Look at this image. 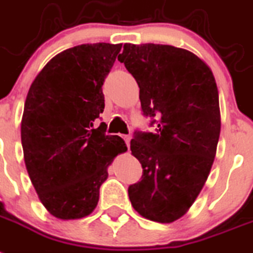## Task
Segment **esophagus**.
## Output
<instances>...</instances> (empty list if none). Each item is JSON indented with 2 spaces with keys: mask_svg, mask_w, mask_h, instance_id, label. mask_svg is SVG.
Instances as JSON below:
<instances>
[{
  "mask_svg": "<svg viewBox=\"0 0 253 253\" xmlns=\"http://www.w3.org/2000/svg\"><path fill=\"white\" fill-rule=\"evenodd\" d=\"M123 139H124V141H125L126 146H129V143H130V135L124 134V135H123Z\"/></svg>",
  "mask_w": 253,
  "mask_h": 253,
  "instance_id": "esophagus-1",
  "label": "esophagus"
}]
</instances>
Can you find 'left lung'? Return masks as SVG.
<instances>
[{
	"instance_id": "1",
	"label": "left lung",
	"mask_w": 253,
	"mask_h": 253,
	"mask_svg": "<svg viewBox=\"0 0 253 253\" xmlns=\"http://www.w3.org/2000/svg\"><path fill=\"white\" fill-rule=\"evenodd\" d=\"M118 59L139 86L143 115L154 131H134L131 154L141 181L128 189L147 220L169 224L186 213L203 189L216 155L221 120L212 71L189 50L125 43Z\"/></svg>"
}]
</instances>
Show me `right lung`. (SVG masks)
<instances>
[{"instance_id": "add662e5", "label": "right lung", "mask_w": 253, "mask_h": 253, "mask_svg": "<svg viewBox=\"0 0 253 253\" xmlns=\"http://www.w3.org/2000/svg\"><path fill=\"white\" fill-rule=\"evenodd\" d=\"M122 43H84L47 62L27 94L22 146L27 172L43 207L56 218L90 214L115 156L119 135L94 125L104 110L102 85Z\"/></svg>"}]
</instances>
